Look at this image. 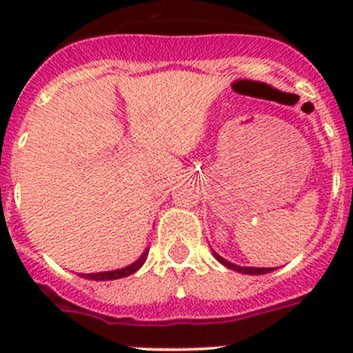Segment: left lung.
<instances>
[{"mask_svg": "<svg viewBox=\"0 0 353 353\" xmlns=\"http://www.w3.org/2000/svg\"><path fill=\"white\" fill-rule=\"evenodd\" d=\"M215 258L221 261L223 265H226L228 269L236 270V272H242V274H251V276H260V274H267V272H272L274 269H256V267H239V265L232 263V261H226L223 256H219L217 252H214Z\"/></svg>", "mask_w": 353, "mask_h": 353, "instance_id": "obj_1", "label": "left lung"}]
</instances>
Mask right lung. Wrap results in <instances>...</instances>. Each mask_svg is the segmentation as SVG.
<instances>
[{
	"label": "right lung",
	"instance_id": "right-lung-1",
	"mask_svg": "<svg viewBox=\"0 0 353 353\" xmlns=\"http://www.w3.org/2000/svg\"><path fill=\"white\" fill-rule=\"evenodd\" d=\"M146 254L148 252H143L141 256H139L138 261H134L132 265H129V267H125V269H120V270H111V272H99V274H83L81 277H84V279H92V281H109V279H120V277H125V276H130V274H134L136 270L141 267L143 263H145L146 260Z\"/></svg>",
	"mask_w": 353,
	"mask_h": 353
}]
</instances>
